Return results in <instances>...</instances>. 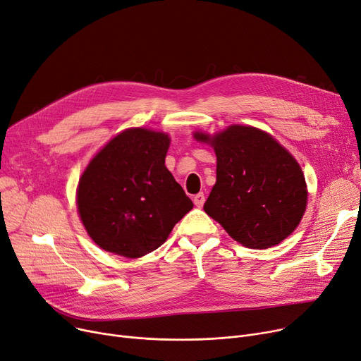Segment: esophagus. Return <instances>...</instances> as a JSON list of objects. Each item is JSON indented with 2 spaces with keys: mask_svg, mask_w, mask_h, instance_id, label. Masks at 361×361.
Returning a JSON list of instances; mask_svg holds the SVG:
<instances>
[{
  "mask_svg": "<svg viewBox=\"0 0 361 361\" xmlns=\"http://www.w3.org/2000/svg\"><path fill=\"white\" fill-rule=\"evenodd\" d=\"M204 195L203 193H199V195H196L195 197H193V202H195V204L197 206V207H202L203 204H204Z\"/></svg>",
  "mask_w": 361,
  "mask_h": 361,
  "instance_id": "34e87169",
  "label": "esophagus"
}]
</instances>
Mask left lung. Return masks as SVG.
Instances as JSON below:
<instances>
[{
	"instance_id": "obj_1",
	"label": "left lung",
	"mask_w": 361,
	"mask_h": 361,
	"mask_svg": "<svg viewBox=\"0 0 361 361\" xmlns=\"http://www.w3.org/2000/svg\"><path fill=\"white\" fill-rule=\"evenodd\" d=\"M216 154V183L203 209L235 241L268 249L287 238L307 204L305 176L297 161L271 135L231 126L209 137Z\"/></svg>"
}]
</instances>
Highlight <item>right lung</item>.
Instances as JSON below:
<instances>
[{"label": "right lung", "instance_id": "right-lung-1", "mask_svg": "<svg viewBox=\"0 0 361 361\" xmlns=\"http://www.w3.org/2000/svg\"><path fill=\"white\" fill-rule=\"evenodd\" d=\"M165 133L128 128L87 165L78 207L90 238L124 257L157 250L193 202L165 166Z\"/></svg>", "mask_w": 361, "mask_h": 361}]
</instances>
